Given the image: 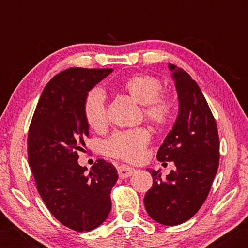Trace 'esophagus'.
<instances>
[{
	"label": "esophagus",
	"instance_id": "34e87169",
	"mask_svg": "<svg viewBox=\"0 0 248 248\" xmlns=\"http://www.w3.org/2000/svg\"><path fill=\"white\" fill-rule=\"evenodd\" d=\"M135 172V169L132 167H128V166H119L118 167V173L121 178H128Z\"/></svg>",
	"mask_w": 248,
	"mask_h": 248
}]
</instances>
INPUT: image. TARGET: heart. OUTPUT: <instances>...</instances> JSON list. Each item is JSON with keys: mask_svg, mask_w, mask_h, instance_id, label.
<instances>
[{"mask_svg": "<svg viewBox=\"0 0 248 248\" xmlns=\"http://www.w3.org/2000/svg\"><path fill=\"white\" fill-rule=\"evenodd\" d=\"M124 90L134 100L143 105V115L155 127L163 128L172 120V99L162 92L160 79L149 75H134L124 82ZM85 121L92 129L101 130L107 124L106 95L100 87L86 94L82 106ZM150 142V134L144 128L119 130L102 142V153L108 157L126 162H138L144 156Z\"/></svg>", "mask_w": 248, "mask_h": 248, "instance_id": "b5f03b06", "label": "heart"}]
</instances>
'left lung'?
Here are the masks:
<instances>
[{"label": "left lung", "mask_w": 248, "mask_h": 248, "mask_svg": "<svg viewBox=\"0 0 248 248\" xmlns=\"http://www.w3.org/2000/svg\"><path fill=\"white\" fill-rule=\"evenodd\" d=\"M178 93L175 126L157 152V160L173 162L166 179L152 170L153 186L144 196L148 215L157 223L175 226L195 216L209 196L219 166L216 119L201 88L183 69L169 64Z\"/></svg>", "instance_id": "8db88e82"}]
</instances>
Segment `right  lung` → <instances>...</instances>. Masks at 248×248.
I'll return each mask as SVG.
<instances>
[{
  "label": "right lung",
  "instance_id": "right-lung-1",
  "mask_svg": "<svg viewBox=\"0 0 248 248\" xmlns=\"http://www.w3.org/2000/svg\"><path fill=\"white\" fill-rule=\"evenodd\" d=\"M110 72L112 69L71 67L56 75L43 91L28 134V160L37 190L57 220L77 232L104 223L118 181L109 162L96 160L90 173L78 163L90 134L84 100Z\"/></svg>",
  "mask_w": 248,
  "mask_h": 248
}]
</instances>
